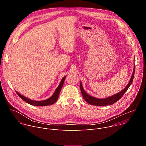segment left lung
Returning a JSON list of instances; mask_svg holds the SVG:
<instances>
[{
  "mask_svg": "<svg viewBox=\"0 0 146 146\" xmlns=\"http://www.w3.org/2000/svg\"><path fill=\"white\" fill-rule=\"evenodd\" d=\"M134 74H135V69L133 70L132 76L131 78L128 83V84L122 91H121V92H119V93H118L114 95H113L110 97L105 98V99H98V98H94V97H92V96L89 95L85 92L84 89H83L82 84H81V82H80V90H81L82 97L87 103H88L91 105H94V106L111 105L114 103H115L117 101H118L119 99H121L122 98V96L123 95V94L125 93V92L129 88V87H130V86L131 85L132 82L133 81V80L134 78Z\"/></svg>",
  "mask_w": 146,
  "mask_h": 146,
  "instance_id": "1",
  "label": "left lung"
}]
</instances>
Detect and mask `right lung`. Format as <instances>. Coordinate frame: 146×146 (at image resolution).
I'll list each match as a JSON object with an SVG mask.
<instances>
[{
  "instance_id": "obj_1",
  "label": "right lung",
  "mask_w": 146,
  "mask_h": 146,
  "mask_svg": "<svg viewBox=\"0 0 146 146\" xmlns=\"http://www.w3.org/2000/svg\"><path fill=\"white\" fill-rule=\"evenodd\" d=\"M66 76L64 77L62 79L60 84L59 85V86L58 87V88L56 89L55 92L54 93L53 95L50 97V98L44 100H42V101H34L32 100H31L27 98H25V96H23L22 95L19 94L18 92H17V95L21 98L23 100H24L25 102L28 103L29 105H33V106H48V105H51L52 104H54V103H55L59 97V95L60 93V91L62 89V86H63L64 82V80Z\"/></svg>"
}]
</instances>
